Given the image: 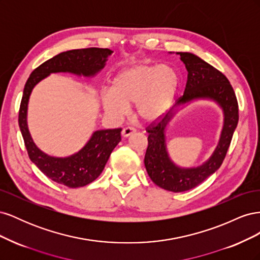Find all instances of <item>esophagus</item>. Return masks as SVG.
Listing matches in <instances>:
<instances>
[{
  "label": "esophagus",
  "instance_id": "obj_1",
  "mask_svg": "<svg viewBox=\"0 0 260 260\" xmlns=\"http://www.w3.org/2000/svg\"><path fill=\"white\" fill-rule=\"evenodd\" d=\"M136 131H137V130H136L135 128H132V127H125V128L122 129L121 135H122L123 138H128V137H130L131 135H133V133H136Z\"/></svg>",
  "mask_w": 260,
  "mask_h": 260
}]
</instances>
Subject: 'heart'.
I'll use <instances>...</instances> for the list:
<instances>
[{
  "mask_svg": "<svg viewBox=\"0 0 260 260\" xmlns=\"http://www.w3.org/2000/svg\"><path fill=\"white\" fill-rule=\"evenodd\" d=\"M179 75L169 65L140 64L122 69L112 81V92L102 95L105 112L122 117L136 104V115L144 122L159 120L167 114L179 89Z\"/></svg>",
  "mask_w": 260,
  "mask_h": 260,
  "instance_id": "b5f03b06",
  "label": "heart"
}]
</instances>
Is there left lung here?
Listing matches in <instances>:
<instances>
[{"mask_svg":"<svg viewBox=\"0 0 260 260\" xmlns=\"http://www.w3.org/2000/svg\"><path fill=\"white\" fill-rule=\"evenodd\" d=\"M171 53V52H170ZM187 70L183 96L162 119L152 122L146 131L148 146L144 157L147 174L153 182L170 192H185L201 184L220 168L230 146L239 121V106L232 85L226 77L198 55L177 52ZM198 99L212 100L223 109L224 125L219 142L210 158L200 167L180 168L171 160L166 143V127L185 105Z\"/></svg>","mask_w":260,"mask_h":260,"instance_id":"8db88e82","label":"left lung"}]
</instances>
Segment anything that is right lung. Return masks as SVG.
Wrapping results in <instances>:
<instances>
[{
  "mask_svg": "<svg viewBox=\"0 0 260 260\" xmlns=\"http://www.w3.org/2000/svg\"><path fill=\"white\" fill-rule=\"evenodd\" d=\"M112 53L109 49L99 48L59 53L36 68L25 84L18 116L19 128L29 158L54 182L72 188L93 182L102 174L113 149L121 141V128L94 131L85 145L70 156H50L36 145L28 129L27 114L31 92L51 74L69 73L79 77H94L105 67Z\"/></svg>",
  "mask_w": 260,
  "mask_h": 260,
  "instance_id": "1",
  "label": "right lung"
}]
</instances>
